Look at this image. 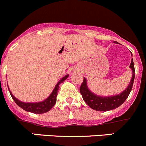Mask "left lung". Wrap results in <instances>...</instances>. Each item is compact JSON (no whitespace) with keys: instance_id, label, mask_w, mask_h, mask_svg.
I'll return each instance as SVG.
<instances>
[{"instance_id":"obj_1","label":"left lung","mask_w":146,"mask_h":146,"mask_svg":"<svg viewBox=\"0 0 146 146\" xmlns=\"http://www.w3.org/2000/svg\"><path fill=\"white\" fill-rule=\"evenodd\" d=\"M114 43L118 44L117 42L116 41L114 42ZM131 55H132V53H131ZM129 67L131 69L133 72L132 77H131V80L129 84L123 92H122L119 94L114 95V96H101L94 94L89 89L86 78L84 77V81L80 86V93L86 104L92 109H94L96 111H107L113 110V109L120 106L129 96L131 89H132L133 84L134 78H135V69H134L133 58L131 60Z\"/></svg>"}]
</instances>
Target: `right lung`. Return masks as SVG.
I'll use <instances>...</instances> for the list:
<instances>
[{"label":"right lung","instance_id":"1","mask_svg":"<svg viewBox=\"0 0 146 146\" xmlns=\"http://www.w3.org/2000/svg\"><path fill=\"white\" fill-rule=\"evenodd\" d=\"M68 76L69 74H67L66 75V76H64L63 78H62V79L57 82V84H56L54 89H53L51 94H50L45 100H44L43 102H37V103H25V102H21V101L17 99L13 95V94L11 93V91H10L9 88H8V90H9L10 94H11L13 99L14 102L16 103V104L18 105V106H19L20 107L22 108L23 109H24L26 111L40 114V113H44L49 111L54 106L56 102H57V92H58L59 89V85H60L62 82H64Z\"/></svg>","mask_w":146,"mask_h":146}]
</instances>
